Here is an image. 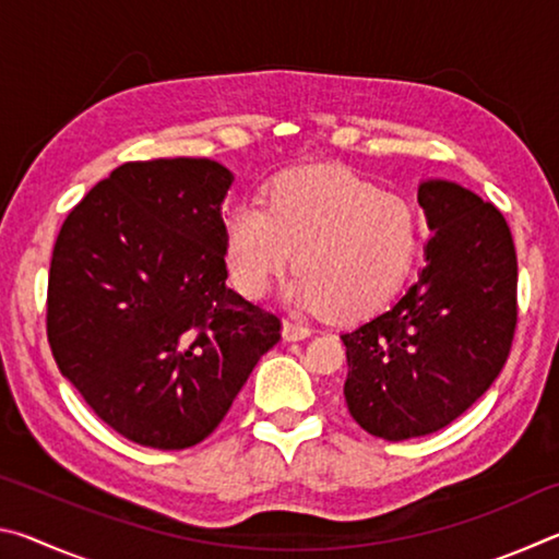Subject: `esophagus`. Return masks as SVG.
<instances>
[{
    "mask_svg": "<svg viewBox=\"0 0 559 559\" xmlns=\"http://www.w3.org/2000/svg\"><path fill=\"white\" fill-rule=\"evenodd\" d=\"M281 333H283V340H302V337L310 335V328L306 323H298V320L286 318V320H283Z\"/></svg>",
    "mask_w": 559,
    "mask_h": 559,
    "instance_id": "1",
    "label": "esophagus"
}]
</instances>
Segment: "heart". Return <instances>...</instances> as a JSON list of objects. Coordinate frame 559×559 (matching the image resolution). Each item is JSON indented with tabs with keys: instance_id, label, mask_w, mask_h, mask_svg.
Listing matches in <instances>:
<instances>
[{
	"instance_id": "1",
	"label": "heart",
	"mask_w": 559,
	"mask_h": 559,
	"mask_svg": "<svg viewBox=\"0 0 559 559\" xmlns=\"http://www.w3.org/2000/svg\"><path fill=\"white\" fill-rule=\"evenodd\" d=\"M288 296L333 316L370 313L392 296L416 251V222L392 194L343 173H288L263 206L241 202L226 214L224 257L246 298H263L293 261Z\"/></svg>"
}]
</instances>
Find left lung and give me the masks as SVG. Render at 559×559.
<instances>
[{
    "label": "left lung",
    "mask_w": 559,
    "mask_h": 559,
    "mask_svg": "<svg viewBox=\"0 0 559 559\" xmlns=\"http://www.w3.org/2000/svg\"><path fill=\"white\" fill-rule=\"evenodd\" d=\"M431 239L409 290L340 335L345 402L372 437L449 427L503 370L518 320L513 236L493 204L449 179L419 185Z\"/></svg>",
    "instance_id": "left-lung-1"
}]
</instances>
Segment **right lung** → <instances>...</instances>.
<instances>
[{"mask_svg":"<svg viewBox=\"0 0 559 559\" xmlns=\"http://www.w3.org/2000/svg\"><path fill=\"white\" fill-rule=\"evenodd\" d=\"M206 157L112 169L53 246L46 333L56 365L110 429L177 451L219 427L281 320L226 286L222 202Z\"/></svg>","mask_w":559,"mask_h":559,"instance_id":"add662e5","label":"right lung"}]
</instances>
